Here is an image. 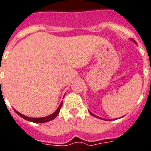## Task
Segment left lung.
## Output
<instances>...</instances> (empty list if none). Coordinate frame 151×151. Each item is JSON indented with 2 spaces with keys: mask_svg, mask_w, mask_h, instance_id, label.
<instances>
[{
  "mask_svg": "<svg viewBox=\"0 0 151 151\" xmlns=\"http://www.w3.org/2000/svg\"><path fill=\"white\" fill-rule=\"evenodd\" d=\"M91 115H93V114H92V113H91ZM93 116H95V115H93ZM95 117H97V118H99V117H98V116H95Z\"/></svg>",
  "mask_w": 151,
  "mask_h": 151,
  "instance_id": "1",
  "label": "left lung"
}]
</instances>
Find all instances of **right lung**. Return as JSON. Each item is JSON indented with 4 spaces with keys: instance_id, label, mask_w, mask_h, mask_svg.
Returning a JSON list of instances; mask_svg holds the SVG:
<instances>
[{
    "instance_id": "obj_1",
    "label": "right lung",
    "mask_w": 151,
    "mask_h": 151,
    "mask_svg": "<svg viewBox=\"0 0 151 151\" xmlns=\"http://www.w3.org/2000/svg\"><path fill=\"white\" fill-rule=\"evenodd\" d=\"M62 105H63V102H61L60 106H59L58 109H56V111H55L54 113L51 114V115L46 116V117H43V118H30V117H28V116H24V115H22V114H21L20 112H18V111H17L16 110L15 111L18 116H21L22 118L24 119L25 120H28V121H29V122H36V123H43V122H49V121H50V120H52L53 119L56 118V116H57V115L59 114V112H60V110L61 107H62Z\"/></svg>"
}]
</instances>
